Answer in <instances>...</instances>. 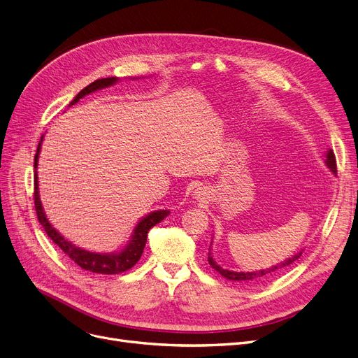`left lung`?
<instances>
[{"label": "left lung", "instance_id": "left-lung-1", "mask_svg": "<svg viewBox=\"0 0 358 358\" xmlns=\"http://www.w3.org/2000/svg\"><path fill=\"white\" fill-rule=\"evenodd\" d=\"M325 163H327V166L329 167V169H331L334 173H337V160H335V155H334L332 150H328ZM301 256H302V251H299L298 255H295L293 257L287 259L286 262H283V263H280V264H278V266H275V267L266 268V270H260V271H253V273H250V271H247V273H244V271H231V270L222 268L221 266H218V264L215 263V260L211 257V255L208 256V262H209V264L213 266V268H215L221 276L227 278L228 280H236V282H241V283L245 282V283H247V282H257L259 279L268 278V276H271V275H275V273H276L279 268H285V267L290 266L292 263H295L298 259H301Z\"/></svg>", "mask_w": 358, "mask_h": 358}]
</instances>
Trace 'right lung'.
<instances>
[{"label":"right lung","instance_id":"obj_1","mask_svg":"<svg viewBox=\"0 0 358 358\" xmlns=\"http://www.w3.org/2000/svg\"><path fill=\"white\" fill-rule=\"evenodd\" d=\"M117 82V78L111 76V78H102V79H96L87 88H83L76 96L75 99L71 102V105L76 103L82 96H85L96 90H102L107 88L113 83ZM43 138V137H41ZM40 144L37 147V153L34 156V169L37 167V159H38V152H40ZM34 208H36V214H37V220L38 222L43 225L46 234L52 238V241L55 244L59 245V248L65 253L72 262H75L80 268L88 270L92 273H99V275H118V273H122L125 270L131 268L141 257L143 250L145 247L147 243V233H149L150 228L155 227L156 224H159L160 221H163L167 215H169V211L167 209H162V211H155L150 215H147L145 218H143L136 229H134V236L131 238V241L125 245V248L120 253H113V255H102V253H92V251H87L83 248L76 247L75 244L69 243L68 240L63 238L57 231L50 225L49 220L46 218L43 208H41V202H40V196H38V182H37V173L34 175Z\"/></svg>","mask_w":358,"mask_h":358}]
</instances>
